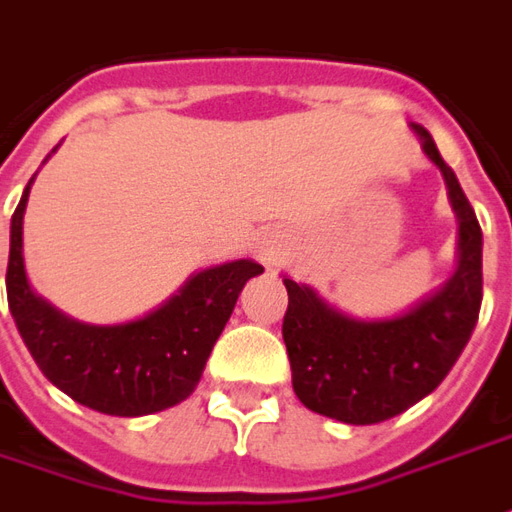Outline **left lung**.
I'll return each instance as SVG.
<instances>
[{
    "label": "left lung",
    "instance_id": "1",
    "mask_svg": "<svg viewBox=\"0 0 512 512\" xmlns=\"http://www.w3.org/2000/svg\"><path fill=\"white\" fill-rule=\"evenodd\" d=\"M416 132L424 138V152L443 171L460 219V268L446 288L391 321H352L305 285L282 280L288 288L282 338L291 357L293 391L313 413L343 424H380L435 391L480 316V221L430 132L424 127Z\"/></svg>",
    "mask_w": 512,
    "mask_h": 512
}]
</instances>
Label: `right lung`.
I'll list each match as a JSON object with an SVG mask.
<instances>
[{
  "label": "right lung",
  "mask_w": 512,
  "mask_h": 512,
  "mask_svg": "<svg viewBox=\"0 0 512 512\" xmlns=\"http://www.w3.org/2000/svg\"><path fill=\"white\" fill-rule=\"evenodd\" d=\"M30 185L32 180L10 221L7 305L46 380L107 416H149L188 399L238 293L263 266L235 260L199 271L171 302L130 324L71 321L27 285L21 219Z\"/></svg>",
  "instance_id": "obj_1"
}]
</instances>
